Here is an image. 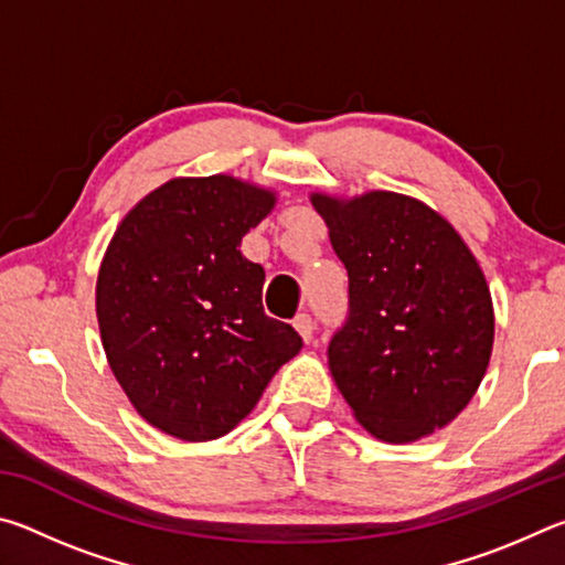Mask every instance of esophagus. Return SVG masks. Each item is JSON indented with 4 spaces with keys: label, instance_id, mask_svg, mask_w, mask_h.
Segmentation results:
<instances>
[{
    "label": "esophagus",
    "instance_id": "34e87169",
    "mask_svg": "<svg viewBox=\"0 0 565 565\" xmlns=\"http://www.w3.org/2000/svg\"><path fill=\"white\" fill-rule=\"evenodd\" d=\"M294 327H296V331L301 333V339L306 343L311 341V337H313V319L309 317V313H299V317L294 319Z\"/></svg>",
    "mask_w": 565,
    "mask_h": 565
}]
</instances>
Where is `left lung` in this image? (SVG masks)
Instances as JSON below:
<instances>
[{
  "label": "left lung",
  "instance_id": "8db88e82",
  "mask_svg": "<svg viewBox=\"0 0 565 565\" xmlns=\"http://www.w3.org/2000/svg\"><path fill=\"white\" fill-rule=\"evenodd\" d=\"M349 271L329 369L359 424L408 444L461 414L489 369L493 303L456 228L396 191L311 194Z\"/></svg>",
  "mask_w": 565,
  "mask_h": 565
}]
</instances>
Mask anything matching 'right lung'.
<instances>
[{"mask_svg":"<svg viewBox=\"0 0 565 565\" xmlns=\"http://www.w3.org/2000/svg\"><path fill=\"white\" fill-rule=\"evenodd\" d=\"M274 204V191L226 174L171 179L121 218L102 259L109 366L139 416L181 441L232 431L301 351L264 313V269L238 252Z\"/></svg>","mask_w":565,"mask_h":565,"instance_id":"right-lung-1","label":"right lung"}]
</instances>
